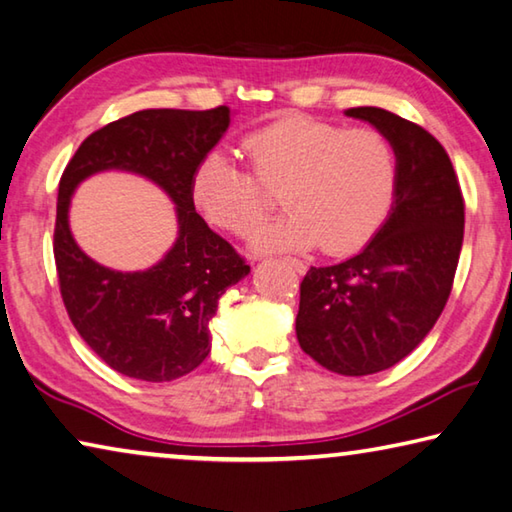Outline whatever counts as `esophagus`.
<instances>
[{
  "mask_svg": "<svg viewBox=\"0 0 512 512\" xmlns=\"http://www.w3.org/2000/svg\"><path fill=\"white\" fill-rule=\"evenodd\" d=\"M286 263H288L297 274H306V265L301 263V261H297V258H286Z\"/></svg>",
  "mask_w": 512,
  "mask_h": 512,
  "instance_id": "obj_1",
  "label": "esophagus"
}]
</instances>
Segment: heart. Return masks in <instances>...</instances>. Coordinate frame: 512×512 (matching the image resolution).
<instances>
[{
    "label": "heart",
    "mask_w": 512,
    "mask_h": 512,
    "mask_svg": "<svg viewBox=\"0 0 512 512\" xmlns=\"http://www.w3.org/2000/svg\"><path fill=\"white\" fill-rule=\"evenodd\" d=\"M245 154L254 178L229 156L208 154L192 174V201L211 224L245 236L270 208L260 187L281 188L288 213L251 236L256 251L322 245L326 254H351L379 231L395 199V149L374 129L286 117L251 133Z\"/></svg>",
    "instance_id": "heart-1"
}]
</instances>
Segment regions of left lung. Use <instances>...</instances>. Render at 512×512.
Returning a JSON list of instances; mask_svg holds the SVG:
<instances>
[{"label":"left lung","mask_w":512,"mask_h":512,"mask_svg":"<svg viewBox=\"0 0 512 512\" xmlns=\"http://www.w3.org/2000/svg\"><path fill=\"white\" fill-rule=\"evenodd\" d=\"M345 115L372 124L395 149V199L360 254L308 270L295 329L299 347L326 370L367 376L404 360L438 322L463 247L465 204L429 131L376 106Z\"/></svg>","instance_id":"1"}]
</instances>
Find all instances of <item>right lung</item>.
I'll list each match as a JSON object with an SVG mask.
<instances>
[{"label": "right lung", "mask_w": 512, "mask_h": 512, "mask_svg": "<svg viewBox=\"0 0 512 512\" xmlns=\"http://www.w3.org/2000/svg\"><path fill=\"white\" fill-rule=\"evenodd\" d=\"M231 108H147L106 124L81 142L58 183L54 258L74 329L115 372L165 383L211 354L217 301L249 274L229 242L208 229L192 201V174L222 140ZM120 169L156 182L173 199L178 240L156 266L120 273L99 266L69 231V201L92 173Z\"/></svg>", "instance_id": "obj_1"}]
</instances>
